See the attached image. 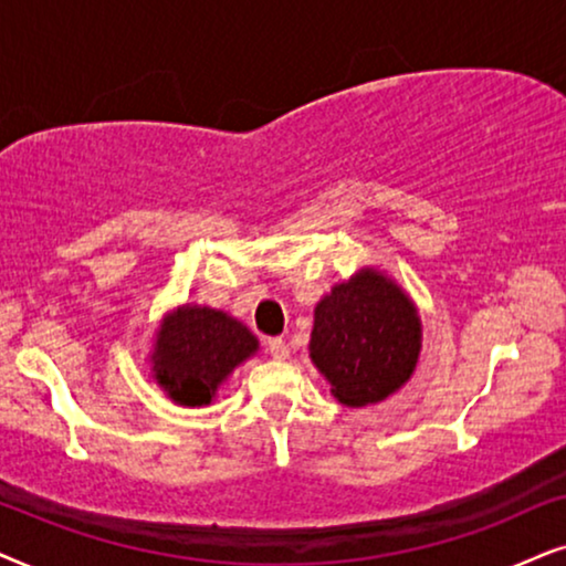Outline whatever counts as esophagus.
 Segmentation results:
<instances>
[{
	"label": "esophagus",
	"mask_w": 566,
	"mask_h": 566,
	"mask_svg": "<svg viewBox=\"0 0 566 566\" xmlns=\"http://www.w3.org/2000/svg\"><path fill=\"white\" fill-rule=\"evenodd\" d=\"M269 354L274 359H290V344L282 342V338H271L269 342Z\"/></svg>",
	"instance_id": "1"
}]
</instances>
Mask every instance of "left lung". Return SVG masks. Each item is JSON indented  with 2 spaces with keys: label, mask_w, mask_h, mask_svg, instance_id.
<instances>
[{
  "label": "left lung",
  "mask_w": 566,
  "mask_h": 566,
  "mask_svg": "<svg viewBox=\"0 0 566 566\" xmlns=\"http://www.w3.org/2000/svg\"><path fill=\"white\" fill-rule=\"evenodd\" d=\"M307 352L338 403L361 409L386 401L417 370V303L386 271L361 266L318 300Z\"/></svg>",
  "instance_id": "1"
}]
</instances>
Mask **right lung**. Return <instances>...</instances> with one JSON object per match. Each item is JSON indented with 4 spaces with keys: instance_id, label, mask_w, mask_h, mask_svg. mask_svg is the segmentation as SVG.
Returning <instances> with one entry per match:
<instances>
[{
    "instance_id": "1",
    "label": "right lung",
    "mask_w": 566,
    "mask_h": 566,
    "mask_svg": "<svg viewBox=\"0 0 566 566\" xmlns=\"http://www.w3.org/2000/svg\"><path fill=\"white\" fill-rule=\"evenodd\" d=\"M259 349V338L243 321L217 307L184 303L165 313L155 328L149 375L172 403L201 409Z\"/></svg>"
}]
</instances>
